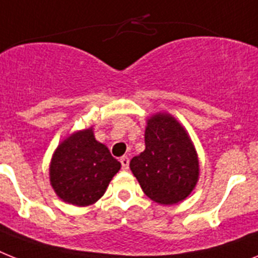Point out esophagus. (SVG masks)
<instances>
[{
	"label": "esophagus",
	"mask_w": 258,
	"mask_h": 258,
	"mask_svg": "<svg viewBox=\"0 0 258 258\" xmlns=\"http://www.w3.org/2000/svg\"><path fill=\"white\" fill-rule=\"evenodd\" d=\"M120 162H121V166H122V169L124 170L129 169V158H127V157H121Z\"/></svg>",
	"instance_id": "obj_1"
}]
</instances>
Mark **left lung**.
<instances>
[{
  "mask_svg": "<svg viewBox=\"0 0 258 258\" xmlns=\"http://www.w3.org/2000/svg\"><path fill=\"white\" fill-rule=\"evenodd\" d=\"M142 191L155 203L184 201L199 180V158L190 134L166 112L153 114L145 127V150L131 161Z\"/></svg>",
  "mask_w": 258,
  "mask_h": 258,
  "instance_id": "1",
  "label": "left lung"
}]
</instances>
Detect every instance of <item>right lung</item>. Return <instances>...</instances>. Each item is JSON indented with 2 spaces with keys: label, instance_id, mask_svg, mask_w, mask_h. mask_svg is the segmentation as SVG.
I'll use <instances>...</instances> for the list:
<instances>
[{
  "label": "right lung",
  "instance_id": "add662e5",
  "mask_svg": "<svg viewBox=\"0 0 258 258\" xmlns=\"http://www.w3.org/2000/svg\"><path fill=\"white\" fill-rule=\"evenodd\" d=\"M121 169L93 127L74 132L57 145L50 162V184L61 201L78 207L96 203Z\"/></svg>",
  "mask_w": 258,
  "mask_h": 258
}]
</instances>
